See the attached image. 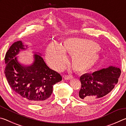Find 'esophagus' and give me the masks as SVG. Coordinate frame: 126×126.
<instances>
[{"label": "esophagus", "instance_id": "esophagus-1", "mask_svg": "<svg viewBox=\"0 0 126 126\" xmlns=\"http://www.w3.org/2000/svg\"><path fill=\"white\" fill-rule=\"evenodd\" d=\"M63 78L66 80H69V79H71L73 78V77L72 76H71V75H64V76H63Z\"/></svg>", "mask_w": 126, "mask_h": 126}]
</instances>
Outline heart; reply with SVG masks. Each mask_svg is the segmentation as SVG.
I'll list each match as a JSON object with an SVG mask.
<instances>
[{
  "label": "heart",
  "mask_w": 126,
  "mask_h": 126,
  "mask_svg": "<svg viewBox=\"0 0 126 126\" xmlns=\"http://www.w3.org/2000/svg\"><path fill=\"white\" fill-rule=\"evenodd\" d=\"M99 47L90 40L71 38L63 42L62 48L56 43L49 44L46 50V59L51 67L59 69L66 61L64 52L72 55L71 64L74 71L84 72L92 67L99 58Z\"/></svg>",
  "instance_id": "1"
}]
</instances>
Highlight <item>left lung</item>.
I'll use <instances>...</instances> for the list:
<instances>
[{"instance_id": "8db88e82", "label": "left lung", "mask_w": 126, "mask_h": 126, "mask_svg": "<svg viewBox=\"0 0 126 126\" xmlns=\"http://www.w3.org/2000/svg\"><path fill=\"white\" fill-rule=\"evenodd\" d=\"M121 73L119 68L110 66L92 74H84L80 77L82 86L78 98L91 102L106 97L117 84Z\"/></svg>"}]
</instances>
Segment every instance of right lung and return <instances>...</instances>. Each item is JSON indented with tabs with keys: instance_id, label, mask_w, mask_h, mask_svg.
Returning <instances> with one entry per match:
<instances>
[{
	"instance_id": "1",
	"label": "right lung",
	"mask_w": 126,
	"mask_h": 126,
	"mask_svg": "<svg viewBox=\"0 0 126 126\" xmlns=\"http://www.w3.org/2000/svg\"><path fill=\"white\" fill-rule=\"evenodd\" d=\"M26 49L21 41L14 43L6 53L5 75L10 87L19 97L31 104H41L49 99L53 87L62 79L56 71L49 68L40 55H34L33 64L21 65L16 55Z\"/></svg>"
}]
</instances>
